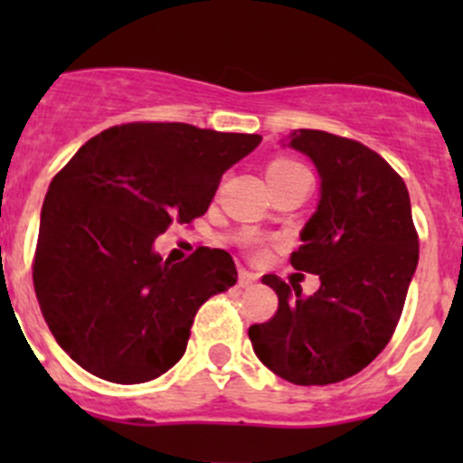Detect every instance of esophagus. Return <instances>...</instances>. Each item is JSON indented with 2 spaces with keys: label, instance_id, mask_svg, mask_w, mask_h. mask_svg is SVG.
Listing matches in <instances>:
<instances>
[{
  "label": "esophagus",
  "instance_id": "esophagus-1",
  "mask_svg": "<svg viewBox=\"0 0 463 463\" xmlns=\"http://www.w3.org/2000/svg\"><path fill=\"white\" fill-rule=\"evenodd\" d=\"M255 282H258V278H255L253 273H249V270H240V287L241 288L255 287Z\"/></svg>",
  "mask_w": 463,
  "mask_h": 463
}]
</instances>
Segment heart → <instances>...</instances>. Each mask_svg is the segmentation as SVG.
Here are the masks:
<instances>
[{
	"label": "heart",
	"instance_id": "b5f03b06",
	"mask_svg": "<svg viewBox=\"0 0 463 463\" xmlns=\"http://www.w3.org/2000/svg\"><path fill=\"white\" fill-rule=\"evenodd\" d=\"M298 167H302V165H298V163H293V161H287V158H278V161H270L269 167H266V179L287 175V172L298 170Z\"/></svg>",
	"mask_w": 463,
	"mask_h": 463
}]
</instances>
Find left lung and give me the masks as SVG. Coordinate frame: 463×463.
I'll list each match as a JSON object with an SVG mask.
<instances>
[{
    "label": "left lung",
    "mask_w": 463,
    "mask_h": 463,
    "mask_svg": "<svg viewBox=\"0 0 463 463\" xmlns=\"http://www.w3.org/2000/svg\"><path fill=\"white\" fill-rule=\"evenodd\" d=\"M282 145L309 156L320 176L318 205L291 255L293 269L318 275L320 288L302 296L300 284L264 275L279 305L249 338L273 374L329 385L358 374L392 338L419 237L403 179L370 147L320 129H296Z\"/></svg>",
    "instance_id": "1"
}]
</instances>
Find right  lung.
Returning <instances> with one entry per match:
<instances>
[{"mask_svg":"<svg viewBox=\"0 0 463 463\" xmlns=\"http://www.w3.org/2000/svg\"><path fill=\"white\" fill-rule=\"evenodd\" d=\"M260 134L129 123L93 137L55 175L40 214L33 284L60 347L89 374L134 385L165 374L210 296L237 282L226 250L172 264L154 241L202 217Z\"/></svg>","mask_w":463,"mask_h":463,"instance_id":"right-lung-1","label":"right lung"}]
</instances>
